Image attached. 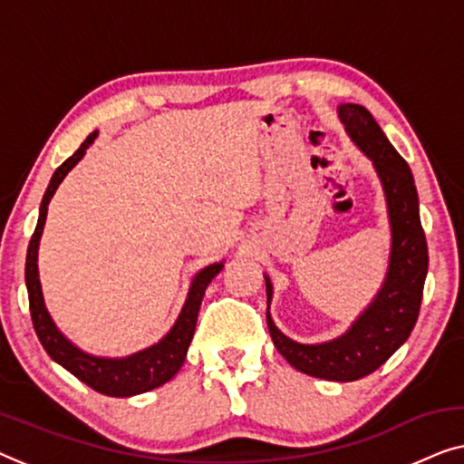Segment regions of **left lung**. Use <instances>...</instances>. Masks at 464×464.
<instances>
[{"instance_id": "obj_1", "label": "left lung", "mask_w": 464, "mask_h": 464, "mask_svg": "<svg viewBox=\"0 0 464 464\" xmlns=\"http://www.w3.org/2000/svg\"><path fill=\"white\" fill-rule=\"evenodd\" d=\"M339 117L353 142L374 163L385 190L392 221V259L387 278L371 307L345 334L328 343L304 345L278 331L270 318V278H266V318L274 345L288 364L310 377L347 382L377 371L411 337L420 312L429 255L411 167L389 144L379 123L364 106H339Z\"/></svg>"}]
</instances>
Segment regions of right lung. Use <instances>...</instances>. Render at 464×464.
I'll list each match as a JSON object with an SVG mask.
<instances>
[{
    "label": "right lung",
    "mask_w": 464,
    "mask_h": 464,
    "mask_svg": "<svg viewBox=\"0 0 464 464\" xmlns=\"http://www.w3.org/2000/svg\"><path fill=\"white\" fill-rule=\"evenodd\" d=\"M96 131L90 133L85 138V142L79 146L77 152L64 160L63 165L53 171L50 179L48 190L44 194L42 207H39V219L37 227L33 232L29 251H26V266H24V280H26V291H29V310L31 320L35 326V333L45 352H48L53 362H58L60 366H64L71 374H75L79 381H83L87 387H92L93 392L111 395V398H130V395H138L150 389H157L165 385L167 381L176 377L179 368H182L188 347L194 337V328H197V318L200 310V301L205 297L207 286L209 282L218 276L224 264H213L207 266L205 270H200L192 280L190 293H188L186 305L179 318L165 339H160L157 345H152L144 352H138L127 358H93L90 353H83L82 349H77L71 341L63 337V333L53 326L48 310L44 305V295L42 285H39V272H37V246L39 238H42L45 216H48V205L50 198L56 192V188L63 182L66 173L79 163V159L83 157L87 146L93 142Z\"/></svg>",
    "instance_id": "obj_1"
}]
</instances>
